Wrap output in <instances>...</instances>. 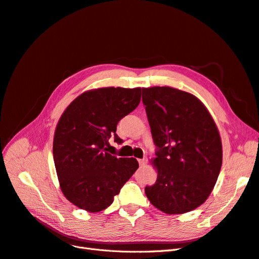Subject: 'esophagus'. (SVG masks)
Listing matches in <instances>:
<instances>
[{
  "instance_id": "34e87169",
  "label": "esophagus",
  "mask_w": 259,
  "mask_h": 259,
  "mask_svg": "<svg viewBox=\"0 0 259 259\" xmlns=\"http://www.w3.org/2000/svg\"><path fill=\"white\" fill-rule=\"evenodd\" d=\"M147 162H148V159H147V158L139 159V160H138V163H139V165H140V166H144V165H146Z\"/></svg>"
}]
</instances>
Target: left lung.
Listing matches in <instances>:
<instances>
[{
	"mask_svg": "<svg viewBox=\"0 0 259 259\" xmlns=\"http://www.w3.org/2000/svg\"><path fill=\"white\" fill-rule=\"evenodd\" d=\"M156 149L158 171L145 192L163 213L184 214L203 204L217 182L223 163L218 128L206 107L190 93L168 86L143 89Z\"/></svg>",
	"mask_w": 259,
	"mask_h": 259,
	"instance_id": "left-lung-1",
	"label": "left lung"
}]
</instances>
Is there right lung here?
<instances>
[{
  "label": "right lung",
  "mask_w": 259,
  "mask_h": 259,
  "mask_svg": "<svg viewBox=\"0 0 259 259\" xmlns=\"http://www.w3.org/2000/svg\"><path fill=\"white\" fill-rule=\"evenodd\" d=\"M142 89L103 88L84 92L61 114L53 155L60 189L68 201L90 213L110 206L114 195L138 168L134 158L107 152L119 121L135 110Z\"/></svg>",
  "instance_id": "1"
}]
</instances>
